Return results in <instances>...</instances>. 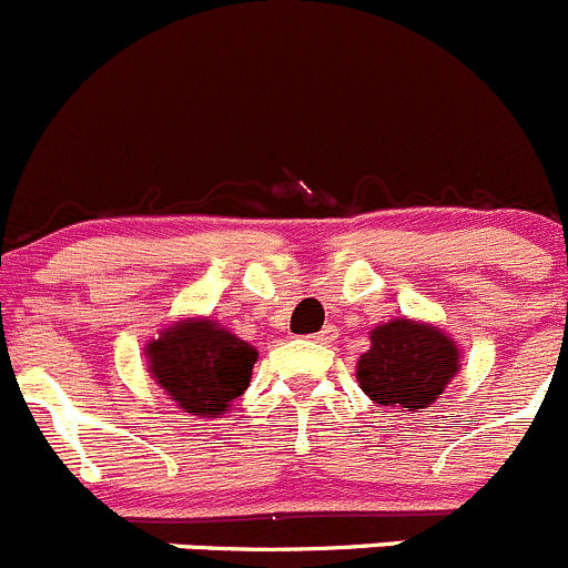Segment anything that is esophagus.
I'll list each match as a JSON object with an SVG mask.
<instances>
[{
  "label": "esophagus",
  "instance_id": "esophagus-1",
  "mask_svg": "<svg viewBox=\"0 0 568 568\" xmlns=\"http://www.w3.org/2000/svg\"><path fill=\"white\" fill-rule=\"evenodd\" d=\"M334 336H336V328H334V325H325V328H323V331H317V334H314L312 339L323 342V345H325V342H331V339H334Z\"/></svg>",
  "mask_w": 568,
  "mask_h": 568
}]
</instances>
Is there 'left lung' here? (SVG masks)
Segmentation results:
<instances>
[{
    "label": "left lung",
    "instance_id": "obj_1",
    "mask_svg": "<svg viewBox=\"0 0 568 568\" xmlns=\"http://www.w3.org/2000/svg\"><path fill=\"white\" fill-rule=\"evenodd\" d=\"M358 386L386 408H428L458 369V347L439 328L392 320L373 331V347L358 362Z\"/></svg>",
    "mask_w": 568,
    "mask_h": 568
}]
</instances>
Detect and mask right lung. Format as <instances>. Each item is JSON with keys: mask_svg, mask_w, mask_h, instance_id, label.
Returning a JSON list of instances; mask_svg holds the SVG:
<instances>
[{"mask_svg": "<svg viewBox=\"0 0 568 568\" xmlns=\"http://www.w3.org/2000/svg\"><path fill=\"white\" fill-rule=\"evenodd\" d=\"M256 351L210 320H187L149 345L156 384L195 417L223 414L251 384Z\"/></svg>", "mask_w": 568, "mask_h": 568, "instance_id": "1", "label": "right lung"}]
</instances>
